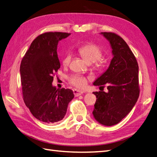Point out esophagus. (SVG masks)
Segmentation results:
<instances>
[{
    "label": "esophagus",
    "instance_id": "esophagus-1",
    "mask_svg": "<svg viewBox=\"0 0 157 157\" xmlns=\"http://www.w3.org/2000/svg\"><path fill=\"white\" fill-rule=\"evenodd\" d=\"M73 91V94H74L75 96H80V95H82V94H84V92H83L82 90H78V89H74Z\"/></svg>",
    "mask_w": 157,
    "mask_h": 157
}]
</instances>
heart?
<instances>
[{
    "label": "heart",
    "mask_w": 157,
    "mask_h": 157,
    "mask_svg": "<svg viewBox=\"0 0 157 157\" xmlns=\"http://www.w3.org/2000/svg\"><path fill=\"white\" fill-rule=\"evenodd\" d=\"M79 54L82 55L85 61L88 63L97 62V64L101 63V57L102 56V51L101 48L97 45L94 44H88L79 48ZM71 55L70 53L67 54L63 59L62 62L63 65H67L71 60ZM69 83L73 86L78 88H84L87 85L88 78L85 76L79 75H73L70 77L69 79Z\"/></svg>",
    "instance_id": "obj_1"
}]
</instances>
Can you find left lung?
Here are the masks:
<instances>
[{
	"label": "left lung",
	"instance_id": "left-lung-1",
	"mask_svg": "<svg viewBox=\"0 0 157 157\" xmlns=\"http://www.w3.org/2000/svg\"><path fill=\"white\" fill-rule=\"evenodd\" d=\"M100 34L109 42L113 57L108 69L93 83L101 87L106 84L108 91L93 92L96 101L92 114L99 123L112 126L121 121L138 101L139 68L134 55L124 40L111 32Z\"/></svg>",
	"mask_w": 157,
	"mask_h": 157
}]
</instances>
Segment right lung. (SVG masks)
Returning <instances> with one entry per match:
<instances>
[{"instance_id":"obj_1","label":"right lung","mask_w":157,"mask_h":157,"mask_svg":"<svg viewBox=\"0 0 157 157\" xmlns=\"http://www.w3.org/2000/svg\"><path fill=\"white\" fill-rule=\"evenodd\" d=\"M68 33L46 32L29 46L20 65L23 101L34 117L48 124L64 118L68 104L74 98L70 89L53 86V74L61 67L58 43Z\"/></svg>"}]
</instances>
